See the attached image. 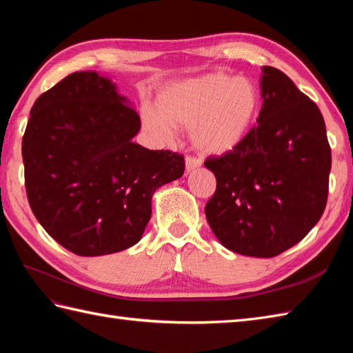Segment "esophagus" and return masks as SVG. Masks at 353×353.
Segmentation results:
<instances>
[{"mask_svg":"<svg viewBox=\"0 0 353 353\" xmlns=\"http://www.w3.org/2000/svg\"><path fill=\"white\" fill-rule=\"evenodd\" d=\"M200 165H201V162H200L199 159H196V157L188 156V157H186V159H185V171L190 174V172H192L194 170H197V168L200 167Z\"/></svg>","mask_w":353,"mask_h":353,"instance_id":"esophagus-1","label":"esophagus"}]
</instances>
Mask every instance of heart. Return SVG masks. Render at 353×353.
I'll list each match as a JSON object with an SVG mask.
<instances>
[{
  "mask_svg": "<svg viewBox=\"0 0 353 353\" xmlns=\"http://www.w3.org/2000/svg\"><path fill=\"white\" fill-rule=\"evenodd\" d=\"M261 112L254 81L208 72L172 81L156 97V108H142V130L156 144H170L177 129H190L201 154L224 156L243 145Z\"/></svg>",
  "mask_w": 353,
  "mask_h": 353,
  "instance_id": "obj_1",
  "label": "heart"
}]
</instances>
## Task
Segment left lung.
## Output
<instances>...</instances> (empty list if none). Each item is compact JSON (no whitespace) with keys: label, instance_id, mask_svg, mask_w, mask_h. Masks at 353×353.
<instances>
[{"label":"left lung","instance_id":"left-lung-1","mask_svg":"<svg viewBox=\"0 0 353 353\" xmlns=\"http://www.w3.org/2000/svg\"><path fill=\"white\" fill-rule=\"evenodd\" d=\"M261 71L258 125L235 152L205 162L216 179L205 214L226 249L273 258L303 239L323 214L331 147L317 104L282 71Z\"/></svg>","mask_w":353,"mask_h":353}]
</instances>
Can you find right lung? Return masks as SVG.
<instances>
[{"instance_id": "add662e5", "label": "right lung", "mask_w": 353, "mask_h": 353, "mask_svg": "<svg viewBox=\"0 0 353 353\" xmlns=\"http://www.w3.org/2000/svg\"><path fill=\"white\" fill-rule=\"evenodd\" d=\"M132 103L108 76L70 74L30 110L22 138L28 203L51 238L80 256L137 244L157 188L182 177L183 156L132 141Z\"/></svg>"}]
</instances>
